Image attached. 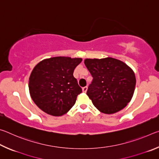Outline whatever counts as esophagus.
Returning a JSON list of instances; mask_svg holds the SVG:
<instances>
[{"instance_id": "34e87169", "label": "esophagus", "mask_w": 159, "mask_h": 159, "mask_svg": "<svg viewBox=\"0 0 159 159\" xmlns=\"http://www.w3.org/2000/svg\"><path fill=\"white\" fill-rule=\"evenodd\" d=\"M82 90H83V93L87 92V90H88V87H87V86H85V87H83L82 88Z\"/></svg>"}]
</instances>
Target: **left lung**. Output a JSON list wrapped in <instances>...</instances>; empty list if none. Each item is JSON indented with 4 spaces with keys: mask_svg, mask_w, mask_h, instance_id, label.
I'll return each instance as SVG.
<instances>
[{
    "mask_svg": "<svg viewBox=\"0 0 159 159\" xmlns=\"http://www.w3.org/2000/svg\"><path fill=\"white\" fill-rule=\"evenodd\" d=\"M93 77L87 95L99 111L111 114L127 106L135 88V75L130 66L117 59H85Z\"/></svg>",
    "mask_w": 159,
    "mask_h": 159,
    "instance_id": "left-lung-1",
    "label": "left lung"
}]
</instances>
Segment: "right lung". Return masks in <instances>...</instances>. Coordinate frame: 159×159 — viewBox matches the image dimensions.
Segmentation results:
<instances>
[{
    "mask_svg": "<svg viewBox=\"0 0 159 159\" xmlns=\"http://www.w3.org/2000/svg\"><path fill=\"white\" fill-rule=\"evenodd\" d=\"M81 58L55 57L40 61L29 80V89L34 103L54 116L66 114L76 103L82 89L74 77Z\"/></svg>",
    "mask_w": 159,
    "mask_h": 159,
    "instance_id": "add662e5",
    "label": "right lung"
}]
</instances>
